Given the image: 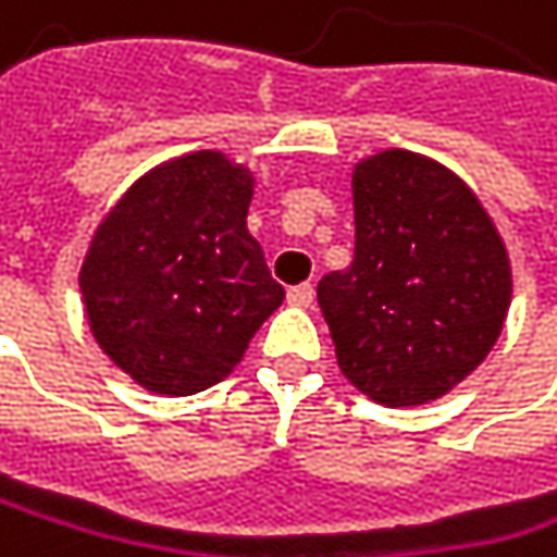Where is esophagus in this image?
<instances>
[{
	"label": "esophagus",
	"instance_id": "34e87169",
	"mask_svg": "<svg viewBox=\"0 0 557 557\" xmlns=\"http://www.w3.org/2000/svg\"><path fill=\"white\" fill-rule=\"evenodd\" d=\"M288 301L292 305H298V308H308L311 301H314V288L305 282V285H295V288H288Z\"/></svg>",
	"mask_w": 557,
	"mask_h": 557
}]
</instances>
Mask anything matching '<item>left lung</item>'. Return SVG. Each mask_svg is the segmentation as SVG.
<instances>
[{"mask_svg":"<svg viewBox=\"0 0 557 557\" xmlns=\"http://www.w3.org/2000/svg\"><path fill=\"white\" fill-rule=\"evenodd\" d=\"M509 301V252L456 173L410 150L355 166V259L318 282V305L358 391L443 397L493 351Z\"/></svg>","mask_w":557,"mask_h":557,"instance_id":"1","label":"left lung"}]
</instances>
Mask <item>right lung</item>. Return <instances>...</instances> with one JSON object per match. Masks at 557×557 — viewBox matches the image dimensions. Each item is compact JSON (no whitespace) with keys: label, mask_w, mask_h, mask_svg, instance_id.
<instances>
[{"label":"right lung","mask_w":557,"mask_h":557,"mask_svg":"<svg viewBox=\"0 0 557 557\" xmlns=\"http://www.w3.org/2000/svg\"><path fill=\"white\" fill-rule=\"evenodd\" d=\"M252 173L216 150L140 176L98 226L82 295L104 355L140 387L186 397L220 384L282 305L246 216Z\"/></svg>","instance_id":"right-lung-1"}]
</instances>
